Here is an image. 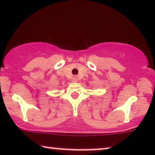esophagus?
<instances>
[{
	"label": "esophagus",
	"instance_id": "34e87169",
	"mask_svg": "<svg viewBox=\"0 0 155 155\" xmlns=\"http://www.w3.org/2000/svg\"><path fill=\"white\" fill-rule=\"evenodd\" d=\"M72 81H73V82H77L78 81V78L77 77H73V78H72Z\"/></svg>",
	"mask_w": 155,
	"mask_h": 155
}]
</instances>
